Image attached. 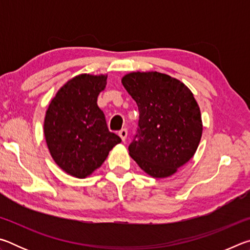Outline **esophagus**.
<instances>
[{
    "mask_svg": "<svg viewBox=\"0 0 250 250\" xmlns=\"http://www.w3.org/2000/svg\"><path fill=\"white\" fill-rule=\"evenodd\" d=\"M119 135H120L121 140L125 142V139H126V135H128V130H126V129H121V130L119 131Z\"/></svg>",
    "mask_w": 250,
    "mask_h": 250,
    "instance_id": "1",
    "label": "esophagus"
}]
</instances>
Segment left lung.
<instances>
[{"label": "left lung", "instance_id": "left-lung-1", "mask_svg": "<svg viewBox=\"0 0 250 250\" xmlns=\"http://www.w3.org/2000/svg\"><path fill=\"white\" fill-rule=\"evenodd\" d=\"M121 82L139 109L130 156L152 177L171 176L193 158L202 138L201 110L192 91L158 71L130 73Z\"/></svg>", "mask_w": 250, "mask_h": 250}]
</instances>
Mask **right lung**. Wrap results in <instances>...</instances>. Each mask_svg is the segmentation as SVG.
<instances>
[{
  "label": "right lung",
  "instance_id": "obj_1",
  "mask_svg": "<svg viewBox=\"0 0 250 250\" xmlns=\"http://www.w3.org/2000/svg\"><path fill=\"white\" fill-rule=\"evenodd\" d=\"M107 84L105 75L76 76L50 101L44 134L50 155L67 174L84 179L101 167L121 139L110 132L97 98Z\"/></svg>",
  "mask_w": 250,
  "mask_h": 250
}]
</instances>
